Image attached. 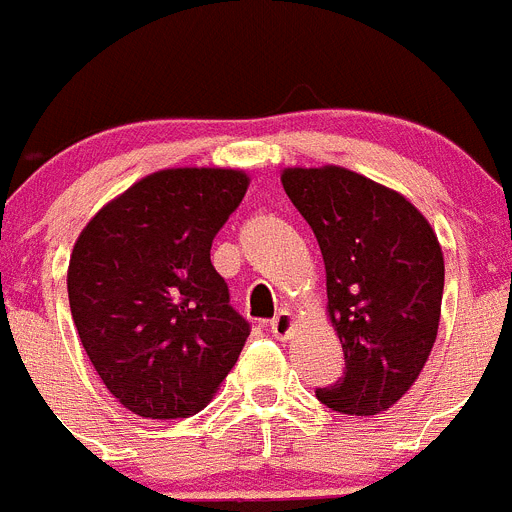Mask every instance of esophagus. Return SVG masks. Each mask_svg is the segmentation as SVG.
Masks as SVG:
<instances>
[{
	"instance_id": "esophagus-1",
	"label": "esophagus",
	"mask_w": 512,
	"mask_h": 512,
	"mask_svg": "<svg viewBox=\"0 0 512 512\" xmlns=\"http://www.w3.org/2000/svg\"><path fill=\"white\" fill-rule=\"evenodd\" d=\"M270 331H272V336L280 338V341H288V338L295 333V315L290 313V310H283V313H278L275 318H272Z\"/></svg>"
}]
</instances>
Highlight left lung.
Wrapping results in <instances>:
<instances>
[{
  "instance_id": "obj_1",
  "label": "left lung",
  "mask_w": 512,
  "mask_h": 512,
  "mask_svg": "<svg viewBox=\"0 0 512 512\" xmlns=\"http://www.w3.org/2000/svg\"><path fill=\"white\" fill-rule=\"evenodd\" d=\"M280 181L321 247L326 313L346 358L343 379L315 394L343 414L386 412L419 379L437 338V234L404 194L343 166H288Z\"/></svg>"
}]
</instances>
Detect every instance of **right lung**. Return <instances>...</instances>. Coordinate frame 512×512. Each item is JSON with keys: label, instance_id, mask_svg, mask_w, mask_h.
<instances>
[{"label": "right lung", "instance_id": "obj_1", "mask_svg": "<svg viewBox=\"0 0 512 512\" xmlns=\"http://www.w3.org/2000/svg\"><path fill=\"white\" fill-rule=\"evenodd\" d=\"M250 176L174 166L143 176L90 217L68 265V298L90 364L128 412H202L250 326L209 260Z\"/></svg>", "mask_w": 512, "mask_h": 512}]
</instances>
